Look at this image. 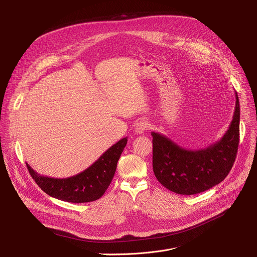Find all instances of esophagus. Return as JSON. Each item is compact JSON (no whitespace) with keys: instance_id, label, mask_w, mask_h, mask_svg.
<instances>
[{"instance_id":"obj_1","label":"esophagus","mask_w":257,"mask_h":257,"mask_svg":"<svg viewBox=\"0 0 257 257\" xmlns=\"http://www.w3.org/2000/svg\"><path fill=\"white\" fill-rule=\"evenodd\" d=\"M148 128H149V124H148V121L145 119L140 120L139 123H137L136 128H134V131H136L137 134H144Z\"/></svg>"}]
</instances>
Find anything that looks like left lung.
Segmentation results:
<instances>
[{"mask_svg":"<svg viewBox=\"0 0 257 257\" xmlns=\"http://www.w3.org/2000/svg\"><path fill=\"white\" fill-rule=\"evenodd\" d=\"M153 137V172L168 190L195 195L222 182L230 172L239 141V102L235 92L234 113L221 140L205 149L186 150L160 133Z\"/></svg>","mask_w":257,"mask_h":257,"instance_id":"8db88e82","label":"left lung"}]
</instances>
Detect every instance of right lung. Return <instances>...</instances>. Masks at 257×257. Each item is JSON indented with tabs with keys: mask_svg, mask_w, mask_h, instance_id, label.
I'll return each mask as SVG.
<instances>
[{
	"mask_svg": "<svg viewBox=\"0 0 257 257\" xmlns=\"http://www.w3.org/2000/svg\"><path fill=\"white\" fill-rule=\"evenodd\" d=\"M127 138L119 140L105 151L98 160L75 176L53 178L36 173L28 164L27 168L37 185L49 196L72 203H85L100 199L109 186L117 161L127 144Z\"/></svg>",
	"mask_w": 257,
	"mask_h": 257,
	"instance_id": "add662e5",
	"label": "right lung"
}]
</instances>
